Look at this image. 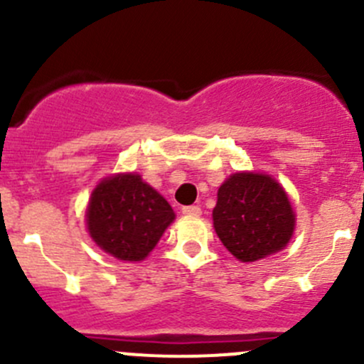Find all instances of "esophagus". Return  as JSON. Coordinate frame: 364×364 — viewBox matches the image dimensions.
<instances>
[{
	"instance_id": "34e87169",
	"label": "esophagus",
	"mask_w": 364,
	"mask_h": 364,
	"mask_svg": "<svg viewBox=\"0 0 364 364\" xmlns=\"http://www.w3.org/2000/svg\"><path fill=\"white\" fill-rule=\"evenodd\" d=\"M181 213L186 216H199L203 211H200L199 205H185V208L181 209Z\"/></svg>"
}]
</instances>
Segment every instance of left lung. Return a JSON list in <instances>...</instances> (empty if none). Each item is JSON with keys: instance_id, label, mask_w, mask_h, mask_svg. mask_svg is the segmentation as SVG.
I'll use <instances>...</instances> for the list:
<instances>
[{"instance_id": "obj_1", "label": "left lung", "mask_w": 364, "mask_h": 364, "mask_svg": "<svg viewBox=\"0 0 364 364\" xmlns=\"http://www.w3.org/2000/svg\"><path fill=\"white\" fill-rule=\"evenodd\" d=\"M213 225L237 260L255 262L287 247L296 215L277 179L259 172H236L218 188Z\"/></svg>"}]
</instances>
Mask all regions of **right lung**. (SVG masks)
Returning a JSON list of instances; mask_svg holds the SVG:
<instances>
[{"instance_id": "1", "label": "right lung", "mask_w": 364, "mask_h": 364, "mask_svg": "<svg viewBox=\"0 0 364 364\" xmlns=\"http://www.w3.org/2000/svg\"><path fill=\"white\" fill-rule=\"evenodd\" d=\"M174 218L171 204L134 172L102 179L86 209L95 243L127 262L144 260Z\"/></svg>"}]
</instances>
